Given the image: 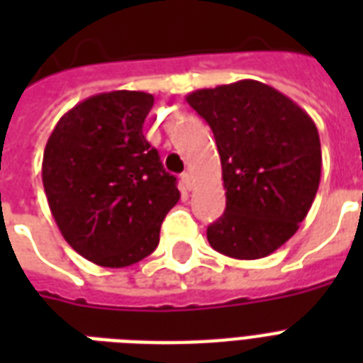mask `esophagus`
Segmentation results:
<instances>
[{"label": "esophagus", "instance_id": "esophagus-1", "mask_svg": "<svg viewBox=\"0 0 363 363\" xmlns=\"http://www.w3.org/2000/svg\"><path fill=\"white\" fill-rule=\"evenodd\" d=\"M181 181H182V186L186 188V190H192L194 186V181H192V173H182L181 175Z\"/></svg>", "mask_w": 363, "mask_h": 363}]
</instances>
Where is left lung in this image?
I'll return each mask as SVG.
<instances>
[{"label": "left lung", "mask_w": 363, "mask_h": 363, "mask_svg": "<svg viewBox=\"0 0 363 363\" xmlns=\"http://www.w3.org/2000/svg\"><path fill=\"white\" fill-rule=\"evenodd\" d=\"M186 101L211 125L220 154L226 211L207 228L211 247L238 259L275 252L298 232L320 184L315 122L258 81L196 90Z\"/></svg>", "instance_id": "obj_1"}]
</instances>
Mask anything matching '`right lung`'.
Segmentation results:
<instances>
[{"instance_id": "right-lung-1", "label": "right lung", "mask_w": 363, "mask_h": 363, "mask_svg": "<svg viewBox=\"0 0 363 363\" xmlns=\"http://www.w3.org/2000/svg\"><path fill=\"white\" fill-rule=\"evenodd\" d=\"M152 94L115 90L67 111L43 154V186L64 239L101 267L137 264L181 198L143 135Z\"/></svg>"}]
</instances>
